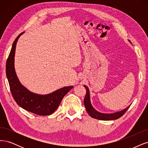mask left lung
<instances>
[{"instance_id":"obj_1","label":"left lung","mask_w":148,"mask_h":148,"mask_svg":"<svg viewBox=\"0 0 148 148\" xmlns=\"http://www.w3.org/2000/svg\"><path fill=\"white\" fill-rule=\"evenodd\" d=\"M129 42L132 43L130 40ZM84 87L86 89V95L84 98V105L86 110L89 114L90 117H92L94 119H98V120L101 121H111V120H116L119 118H120L121 116H122L123 114L125 113V112L128 110V109L130 108V105L128 106L125 109H123V110L121 111H118L114 113L111 114H106V113H102L97 111L96 109H94V108L92 106L91 101H90V91L87 86L86 85H84Z\"/></svg>"}]
</instances>
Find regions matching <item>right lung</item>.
Returning a JSON list of instances; mask_svg holds the SVG:
<instances>
[{"label":"right lung","instance_id":"1","mask_svg":"<svg viewBox=\"0 0 148 148\" xmlns=\"http://www.w3.org/2000/svg\"><path fill=\"white\" fill-rule=\"evenodd\" d=\"M24 32L14 41L6 63V75L13 99L25 110L40 116H49L58 108L62 99L73 86L64 87L47 95H39L28 90L20 83L16 75L14 61L17 41Z\"/></svg>","mask_w":148,"mask_h":148}]
</instances>
